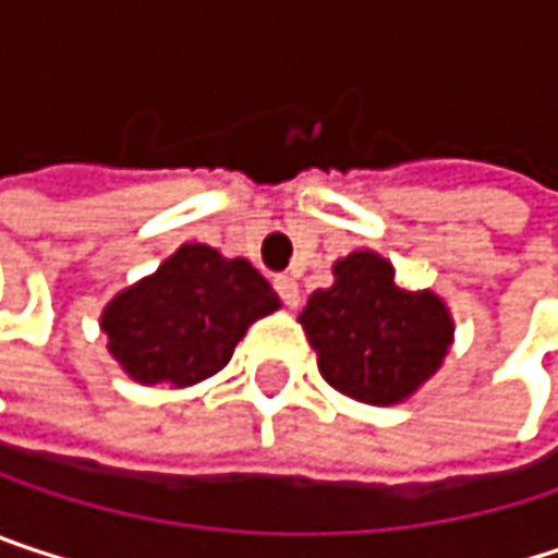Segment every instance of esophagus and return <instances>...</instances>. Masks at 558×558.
Segmentation results:
<instances>
[{"label": "esophagus", "mask_w": 558, "mask_h": 558, "mask_svg": "<svg viewBox=\"0 0 558 558\" xmlns=\"http://www.w3.org/2000/svg\"><path fill=\"white\" fill-rule=\"evenodd\" d=\"M275 290L280 293L283 306H290V310H296V306H300V287H296V280L293 278H287V275L275 278Z\"/></svg>", "instance_id": "obj_1"}]
</instances>
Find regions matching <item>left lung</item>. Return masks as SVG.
<instances>
[{"label":"left lung","mask_w":558,"mask_h":558,"mask_svg":"<svg viewBox=\"0 0 558 558\" xmlns=\"http://www.w3.org/2000/svg\"><path fill=\"white\" fill-rule=\"evenodd\" d=\"M300 326L316 349L319 375L352 400L390 407L436 375L452 345L449 306L429 290L393 283L378 252L332 265V287L310 293Z\"/></svg>","instance_id":"1"}]
</instances>
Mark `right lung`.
Masks as SVG:
<instances>
[{
	"instance_id": "obj_1",
	"label": "right lung",
	"mask_w": 558,
	"mask_h": 558,
	"mask_svg": "<svg viewBox=\"0 0 558 558\" xmlns=\"http://www.w3.org/2000/svg\"><path fill=\"white\" fill-rule=\"evenodd\" d=\"M278 306L271 283L245 258L190 242L116 293L99 326L132 381L190 388L222 372L248 326Z\"/></svg>"
}]
</instances>
